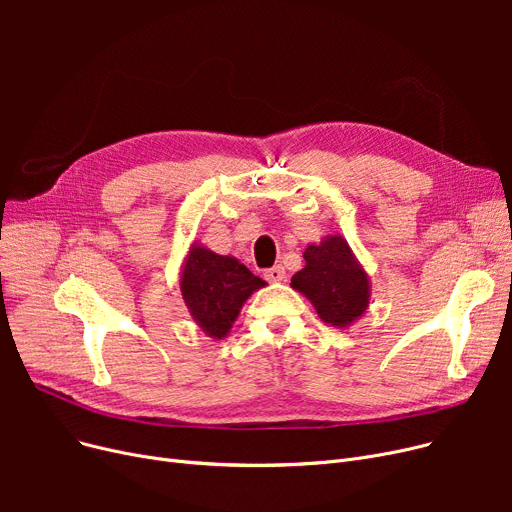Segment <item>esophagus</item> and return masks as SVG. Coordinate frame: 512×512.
<instances>
[{
  "label": "esophagus",
  "mask_w": 512,
  "mask_h": 512,
  "mask_svg": "<svg viewBox=\"0 0 512 512\" xmlns=\"http://www.w3.org/2000/svg\"><path fill=\"white\" fill-rule=\"evenodd\" d=\"M265 278L270 280V282H282L284 278H286V272H284V267L282 265H276V267H272V270H267L265 272Z\"/></svg>",
  "instance_id": "obj_1"
}]
</instances>
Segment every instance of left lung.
<instances>
[{"label": "left lung", "mask_w": 512, "mask_h": 512, "mask_svg": "<svg viewBox=\"0 0 512 512\" xmlns=\"http://www.w3.org/2000/svg\"><path fill=\"white\" fill-rule=\"evenodd\" d=\"M303 257L305 267L290 286L311 301L324 324L338 330L353 326L369 307L371 282L346 238L324 236L307 245Z\"/></svg>", "instance_id": "left-lung-1"}]
</instances>
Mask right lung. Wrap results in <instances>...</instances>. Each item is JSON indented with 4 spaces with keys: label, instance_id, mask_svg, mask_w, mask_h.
<instances>
[{
    "label": "right lung",
    "instance_id": "add662e5",
    "mask_svg": "<svg viewBox=\"0 0 512 512\" xmlns=\"http://www.w3.org/2000/svg\"><path fill=\"white\" fill-rule=\"evenodd\" d=\"M182 301L195 324L213 340L230 334L242 305L265 286L232 255H218L193 242L180 267Z\"/></svg>",
    "mask_w": 512,
    "mask_h": 512
}]
</instances>
